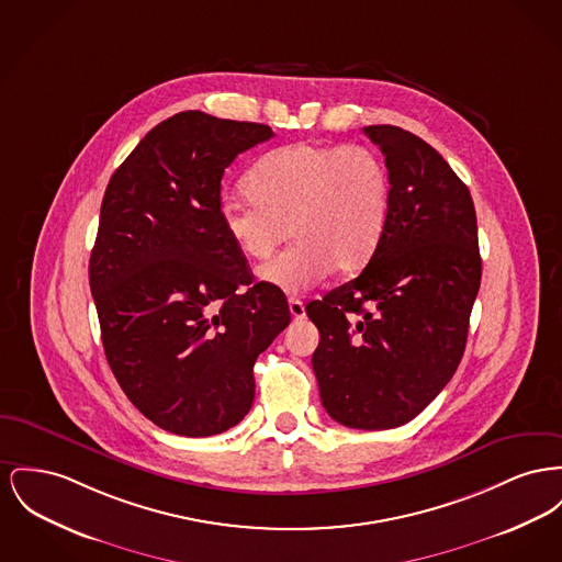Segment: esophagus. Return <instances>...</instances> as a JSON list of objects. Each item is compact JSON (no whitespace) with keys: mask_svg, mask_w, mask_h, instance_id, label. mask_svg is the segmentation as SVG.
<instances>
[{"mask_svg":"<svg viewBox=\"0 0 562 562\" xmlns=\"http://www.w3.org/2000/svg\"><path fill=\"white\" fill-rule=\"evenodd\" d=\"M289 310H291V316H293L295 321H301V318L305 316V305H303V301H299V299H289Z\"/></svg>","mask_w":562,"mask_h":562,"instance_id":"obj_1","label":"esophagus"}]
</instances>
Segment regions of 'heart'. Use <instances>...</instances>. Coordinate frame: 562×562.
<instances>
[{"instance_id":"b5f03b06","label":"heart","mask_w":562,"mask_h":562,"mask_svg":"<svg viewBox=\"0 0 562 562\" xmlns=\"http://www.w3.org/2000/svg\"><path fill=\"white\" fill-rule=\"evenodd\" d=\"M250 198H225L221 225L250 261H267L291 235L295 241L259 278L299 293L330 269L352 273L375 252L389 221L391 178L367 146L297 142L273 148L250 169Z\"/></svg>"}]
</instances>
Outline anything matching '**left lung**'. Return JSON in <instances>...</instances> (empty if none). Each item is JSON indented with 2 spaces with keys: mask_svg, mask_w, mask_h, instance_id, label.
<instances>
[{
  "mask_svg": "<svg viewBox=\"0 0 562 562\" xmlns=\"http://www.w3.org/2000/svg\"><path fill=\"white\" fill-rule=\"evenodd\" d=\"M391 178L384 235L363 271L305 305L333 420L363 430L416 418L461 363L482 259L469 189L414 133L371 125Z\"/></svg>",
  "mask_w": 562,
  "mask_h": 562,
  "instance_id": "left-lung-1",
  "label": "left lung"
}]
</instances>
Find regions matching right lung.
<instances>
[{
    "mask_svg": "<svg viewBox=\"0 0 562 562\" xmlns=\"http://www.w3.org/2000/svg\"><path fill=\"white\" fill-rule=\"evenodd\" d=\"M259 123L199 110L159 123L101 201L89 282L105 359L157 427L210 437L252 407V364L289 327L284 293L255 282L221 225V180L269 139Z\"/></svg>",
    "mask_w": 562,
    "mask_h": 562,
    "instance_id": "1",
    "label": "right lung"
}]
</instances>
